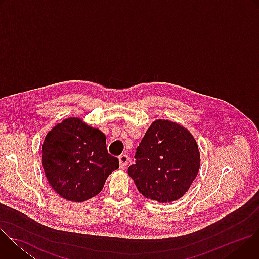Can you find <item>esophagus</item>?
I'll return each instance as SVG.
<instances>
[{"label":"esophagus","instance_id":"obj_1","mask_svg":"<svg viewBox=\"0 0 259 259\" xmlns=\"http://www.w3.org/2000/svg\"><path fill=\"white\" fill-rule=\"evenodd\" d=\"M119 162H120V168L123 169V168H125V167L128 165V163H129V158H128L126 155H122V156H120V158H119Z\"/></svg>","mask_w":259,"mask_h":259}]
</instances>
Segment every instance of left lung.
Returning <instances> with one entry per match:
<instances>
[{
	"mask_svg": "<svg viewBox=\"0 0 259 259\" xmlns=\"http://www.w3.org/2000/svg\"><path fill=\"white\" fill-rule=\"evenodd\" d=\"M128 168L137 190L147 199L170 203L191 188L200 169V152L193 134L165 119L155 120Z\"/></svg>",
	"mask_w": 259,
	"mask_h": 259,
	"instance_id": "8db88e82",
	"label": "left lung"
}]
</instances>
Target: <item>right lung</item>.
<instances>
[{
    "instance_id": "right-lung-1",
    "label": "right lung",
    "mask_w": 259,
    "mask_h": 259,
    "mask_svg": "<svg viewBox=\"0 0 259 259\" xmlns=\"http://www.w3.org/2000/svg\"><path fill=\"white\" fill-rule=\"evenodd\" d=\"M42 164L55 193L77 203L98 195L119 168V160L107 153L105 135L79 117L64 119L47 133Z\"/></svg>"
}]
</instances>
